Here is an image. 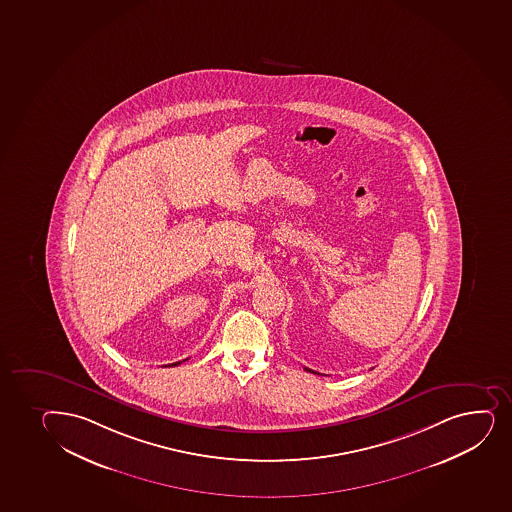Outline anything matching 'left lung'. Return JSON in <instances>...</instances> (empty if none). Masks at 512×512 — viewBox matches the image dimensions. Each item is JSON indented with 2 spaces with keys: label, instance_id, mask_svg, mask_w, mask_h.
<instances>
[{
  "label": "left lung",
  "instance_id": "obj_1",
  "mask_svg": "<svg viewBox=\"0 0 512 512\" xmlns=\"http://www.w3.org/2000/svg\"><path fill=\"white\" fill-rule=\"evenodd\" d=\"M306 371H310V373H313V374H318V373H315V371H311V369H308V368H305Z\"/></svg>",
  "mask_w": 512,
  "mask_h": 512
}]
</instances>
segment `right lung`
<instances>
[{
    "instance_id": "add662e5",
    "label": "right lung",
    "mask_w": 512,
    "mask_h": 512,
    "mask_svg": "<svg viewBox=\"0 0 512 512\" xmlns=\"http://www.w3.org/2000/svg\"><path fill=\"white\" fill-rule=\"evenodd\" d=\"M178 364H180V362H173L172 366H178Z\"/></svg>"
}]
</instances>
